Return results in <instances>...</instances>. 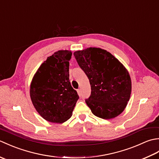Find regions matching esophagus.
Wrapping results in <instances>:
<instances>
[{
    "mask_svg": "<svg viewBox=\"0 0 159 159\" xmlns=\"http://www.w3.org/2000/svg\"><path fill=\"white\" fill-rule=\"evenodd\" d=\"M77 93H78V94H79V96H80V95H81V93H80V89H77Z\"/></svg>",
    "mask_w": 159,
    "mask_h": 159,
    "instance_id": "1",
    "label": "esophagus"
}]
</instances>
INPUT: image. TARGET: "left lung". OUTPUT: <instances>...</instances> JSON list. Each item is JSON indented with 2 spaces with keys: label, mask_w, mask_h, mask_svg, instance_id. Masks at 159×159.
<instances>
[{
  "label": "left lung",
  "mask_w": 159,
  "mask_h": 159,
  "mask_svg": "<svg viewBox=\"0 0 159 159\" xmlns=\"http://www.w3.org/2000/svg\"><path fill=\"white\" fill-rule=\"evenodd\" d=\"M77 63L88 77L92 93L85 100L92 113L104 120L117 117L130 100L129 72L112 54L90 47L74 52Z\"/></svg>",
  "instance_id": "1"
}]
</instances>
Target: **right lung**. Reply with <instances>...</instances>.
<instances>
[{
  "label": "right lung",
  "mask_w": 159,
  "mask_h": 159,
  "mask_svg": "<svg viewBox=\"0 0 159 159\" xmlns=\"http://www.w3.org/2000/svg\"><path fill=\"white\" fill-rule=\"evenodd\" d=\"M71 50H61L39 66L30 85V97L38 113L52 123L65 122L72 116L79 99L69 80Z\"/></svg>",
  "instance_id": "obj_1"
}]
</instances>
